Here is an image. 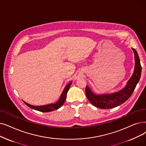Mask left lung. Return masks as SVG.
Segmentation results:
<instances>
[{"label":"left lung","instance_id":"left-lung-1","mask_svg":"<svg viewBox=\"0 0 146 146\" xmlns=\"http://www.w3.org/2000/svg\"><path fill=\"white\" fill-rule=\"evenodd\" d=\"M132 49L134 50L135 55V69L126 86L117 92L98 96L94 94L86 86L85 89L86 96L92 104L100 109H111L125 103L131 97L140 80L141 73V66L138 53L135 49Z\"/></svg>","mask_w":146,"mask_h":146}]
</instances>
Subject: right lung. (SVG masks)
Masks as SVG:
<instances>
[{
    "mask_svg": "<svg viewBox=\"0 0 146 146\" xmlns=\"http://www.w3.org/2000/svg\"><path fill=\"white\" fill-rule=\"evenodd\" d=\"M71 85H72V82H70V83L65 87L64 91H62V93L61 94L59 100L56 103L50 104L42 106H31L26 102H24V103L28 107H29L30 108L35 109L37 111H42V112H49V111H54L55 110H57L60 108V107L62 106L63 104L64 103V101H66V98L67 93L69 90L70 87Z\"/></svg>",
    "mask_w": 146,
    "mask_h": 146,
    "instance_id": "obj_1",
    "label": "right lung"
}]
</instances>
